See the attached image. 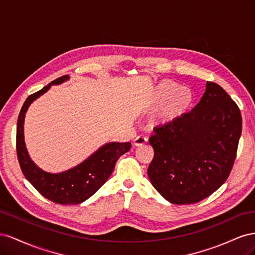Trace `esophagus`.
<instances>
[{
	"label": "esophagus",
	"mask_w": 255,
	"mask_h": 255,
	"mask_svg": "<svg viewBox=\"0 0 255 255\" xmlns=\"http://www.w3.org/2000/svg\"><path fill=\"white\" fill-rule=\"evenodd\" d=\"M146 141H148V139H146V137H144V136H137L135 139L133 140V143L136 146H140V145H143Z\"/></svg>",
	"instance_id": "esophagus-1"
}]
</instances>
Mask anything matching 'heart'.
<instances>
[{
    "mask_svg": "<svg viewBox=\"0 0 255 255\" xmlns=\"http://www.w3.org/2000/svg\"><path fill=\"white\" fill-rule=\"evenodd\" d=\"M192 94L181 84L171 80L160 82L153 92V104L161 106L157 118L163 122H171L186 113L192 103Z\"/></svg>",
    "mask_w": 255,
    "mask_h": 255,
    "instance_id": "obj_1",
    "label": "heart"
}]
</instances>
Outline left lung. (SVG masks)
Masks as SVG:
<instances>
[{
	"instance_id": "obj_1",
	"label": "left lung",
	"mask_w": 255,
	"mask_h": 255,
	"mask_svg": "<svg viewBox=\"0 0 255 255\" xmlns=\"http://www.w3.org/2000/svg\"><path fill=\"white\" fill-rule=\"evenodd\" d=\"M237 104L218 84L206 83L200 102L182 117L154 128L149 179L173 204L197 203L227 181L242 135Z\"/></svg>"
}]
</instances>
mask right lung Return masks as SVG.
Returning <instances> with one entry per match:
<instances>
[{
	"label": "right lung",
	"instance_id": "add662e5",
	"mask_svg": "<svg viewBox=\"0 0 255 255\" xmlns=\"http://www.w3.org/2000/svg\"><path fill=\"white\" fill-rule=\"evenodd\" d=\"M69 79L68 75L51 82L48 86L28 96L20 111L17 123V156L21 170L26 180L44 198L54 203L68 205L80 204L90 198L107 181L114 171L116 161L129 148V142H110L101 146L82 164L61 173H48L38 168L29 158L23 136V123L29 104L47 92L51 85L61 84Z\"/></svg>",
	"mask_w": 255,
	"mask_h": 255
}]
</instances>
